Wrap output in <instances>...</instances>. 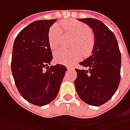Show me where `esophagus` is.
Listing matches in <instances>:
<instances>
[{
    "label": "esophagus",
    "mask_w": 130,
    "mask_h": 130,
    "mask_svg": "<svg viewBox=\"0 0 130 130\" xmlns=\"http://www.w3.org/2000/svg\"><path fill=\"white\" fill-rule=\"evenodd\" d=\"M67 69H73V68L72 67H67Z\"/></svg>",
    "instance_id": "1"
}]
</instances>
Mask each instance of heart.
Here are the masks:
<instances>
[{
	"label": "heart",
	"mask_w": 130,
	"mask_h": 130,
	"mask_svg": "<svg viewBox=\"0 0 130 130\" xmlns=\"http://www.w3.org/2000/svg\"><path fill=\"white\" fill-rule=\"evenodd\" d=\"M63 28L70 34L73 35L76 40L73 47L76 49L67 51L59 49L53 54L56 62L62 64H69L76 61L84 56H89L95 46V39L87 24L74 20H66L61 22ZM62 38V30L58 24L52 25L48 32L49 45L52 49H56L61 45Z\"/></svg>",
	"instance_id": "b5f03b06"
}]
</instances>
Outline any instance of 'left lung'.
<instances>
[{
  "label": "left lung",
  "instance_id": "obj_1",
  "mask_svg": "<svg viewBox=\"0 0 130 130\" xmlns=\"http://www.w3.org/2000/svg\"><path fill=\"white\" fill-rule=\"evenodd\" d=\"M79 20L93 29L95 43L92 55L79 63L87 70L75 69V88L84 102L99 106L108 101L119 87L121 52L114 34L102 22L92 18Z\"/></svg>",
  "mask_w": 130,
  "mask_h": 130
}]
</instances>
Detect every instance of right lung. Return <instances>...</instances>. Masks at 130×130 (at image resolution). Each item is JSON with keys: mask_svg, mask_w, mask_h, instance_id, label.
Instances as JSON below:
<instances>
[{"mask_svg": "<svg viewBox=\"0 0 130 130\" xmlns=\"http://www.w3.org/2000/svg\"><path fill=\"white\" fill-rule=\"evenodd\" d=\"M56 21L29 24L18 34L13 46L11 65L15 85L27 101L38 106L56 98L67 70L61 64L48 67L53 58L48 32Z\"/></svg>", "mask_w": 130, "mask_h": 130, "instance_id": "1", "label": "right lung"}]
</instances>
